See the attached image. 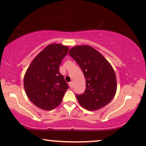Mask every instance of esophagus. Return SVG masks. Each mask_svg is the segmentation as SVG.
<instances>
[{
  "mask_svg": "<svg viewBox=\"0 0 146 146\" xmlns=\"http://www.w3.org/2000/svg\"><path fill=\"white\" fill-rule=\"evenodd\" d=\"M69 84H70V86L71 88H72V86H73V82H70L69 83Z\"/></svg>",
  "mask_w": 146,
  "mask_h": 146,
  "instance_id": "esophagus-1",
  "label": "esophagus"
}]
</instances>
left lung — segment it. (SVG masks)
I'll return each mask as SVG.
<instances>
[{"instance_id":"left-lung-1","label":"left lung","mask_w":146,"mask_h":146,"mask_svg":"<svg viewBox=\"0 0 146 146\" xmlns=\"http://www.w3.org/2000/svg\"><path fill=\"white\" fill-rule=\"evenodd\" d=\"M86 78V90L76 95L80 104L90 111L97 110L110 102L116 92L115 72L108 61L90 46H76L69 50Z\"/></svg>"}]
</instances>
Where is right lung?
<instances>
[{"label": "right lung", "instance_id": "add662e5", "mask_svg": "<svg viewBox=\"0 0 146 146\" xmlns=\"http://www.w3.org/2000/svg\"><path fill=\"white\" fill-rule=\"evenodd\" d=\"M68 47L51 44L35 58L26 72L24 86L30 100L39 108L52 110L60 104L69 86L59 72Z\"/></svg>", "mask_w": 146, "mask_h": 146}]
</instances>
